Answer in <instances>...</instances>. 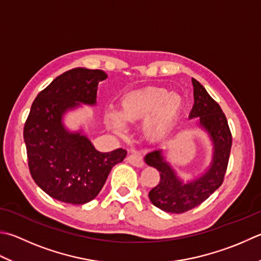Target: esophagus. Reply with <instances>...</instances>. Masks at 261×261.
I'll return each instance as SVG.
<instances>
[{"instance_id": "1", "label": "esophagus", "mask_w": 261, "mask_h": 261, "mask_svg": "<svg viewBox=\"0 0 261 261\" xmlns=\"http://www.w3.org/2000/svg\"><path fill=\"white\" fill-rule=\"evenodd\" d=\"M127 161L134 167H139V168L144 166L143 158H142L140 153H137V152H132V153L127 155Z\"/></svg>"}]
</instances>
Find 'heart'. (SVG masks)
<instances>
[{
	"label": "heart",
	"instance_id": "heart-1",
	"mask_svg": "<svg viewBox=\"0 0 261 261\" xmlns=\"http://www.w3.org/2000/svg\"><path fill=\"white\" fill-rule=\"evenodd\" d=\"M181 97L164 87H146L127 93L120 100V112L109 108L107 121L116 133H125L128 122L143 120L144 135L160 141L168 134L181 109Z\"/></svg>",
	"mask_w": 261,
	"mask_h": 261
}]
</instances>
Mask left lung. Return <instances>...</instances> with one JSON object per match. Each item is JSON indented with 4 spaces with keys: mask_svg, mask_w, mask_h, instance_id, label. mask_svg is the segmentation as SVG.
<instances>
[{
    "mask_svg": "<svg viewBox=\"0 0 261 261\" xmlns=\"http://www.w3.org/2000/svg\"><path fill=\"white\" fill-rule=\"evenodd\" d=\"M192 84L194 105L189 118H198L196 126L207 133L213 143V159L209 167L198 178L184 181L165 159L161 149L150 152L144 158L146 165L160 174L158 185L149 192L151 202L171 214H181L198 207L222 185L232 147V134L219 105L194 78Z\"/></svg>",
    "mask_w": 261,
    "mask_h": 261,
    "instance_id": "obj_1",
    "label": "left lung"
}]
</instances>
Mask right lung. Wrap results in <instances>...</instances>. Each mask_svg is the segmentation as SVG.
I'll use <instances>...</instances> for the list:
<instances>
[{
  "mask_svg": "<svg viewBox=\"0 0 261 261\" xmlns=\"http://www.w3.org/2000/svg\"><path fill=\"white\" fill-rule=\"evenodd\" d=\"M107 77L103 70L87 68L63 72L38 93L24 124L33 179L61 202H90L100 193L112 167L126 158L122 149L97 151L82 129L70 132L63 124L68 111L81 105H96L97 85Z\"/></svg>",
  "mask_w": 261,
  "mask_h": 261,
  "instance_id": "right-lung-1",
  "label": "right lung"
}]
</instances>
